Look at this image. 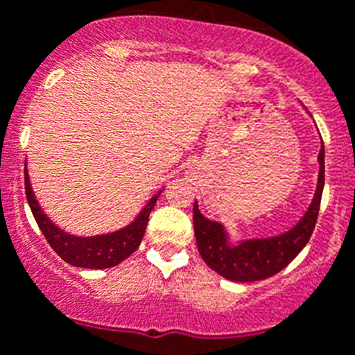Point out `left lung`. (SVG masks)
Masks as SVG:
<instances>
[{"mask_svg":"<svg viewBox=\"0 0 355 355\" xmlns=\"http://www.w3.org/2000/svg\"><path fill=\"white\" fill-rule=\"evenodd\" d=\"M319 175L315 194L303 218L279 236L263 239H243L232 245L228 232L218 221H210L199 212L194 203V234L198 250L203 261L225 279L237 283H252L272 277L281 272L309 243L318 221L321 194L324 187V145L319 150Z\"/></svg>","mask_w":355,"mask_h":355,"instance_id":"left-lung-1","label":"left lung"}]
</instances>
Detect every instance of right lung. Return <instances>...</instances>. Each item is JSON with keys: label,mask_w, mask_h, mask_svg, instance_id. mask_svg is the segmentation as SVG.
<instances>
[{"label": "right lung", "mask_w": 355, "mask_h": 355, "mask_svg": "<svg viewBox=\"0 0 355 355\" xmlns=\"http://www.w3.org/2000/svg\"><path fill=\"white\" fill-rule=\"evenodd\" d=\"M25 192L26 201L32 210V216L36 219L37 227L46 237V241L52 247V250L58 256L72 266H81V268H110L116 266L127 259L130 254L137 250L141 245V239L145 236V228L148 223V216H150L157 198H159L161 190L157 194L150 198V201L137 214V218L128 223L127 227L119 228L116 232L103 234V236H72V234L61 230L55 227L51 219L46 218V214L41 210L37 203L36 196L32 192L31 178L26 174V161H25Z\"/></svg>", "instance_id": "1"}]
</instances>
